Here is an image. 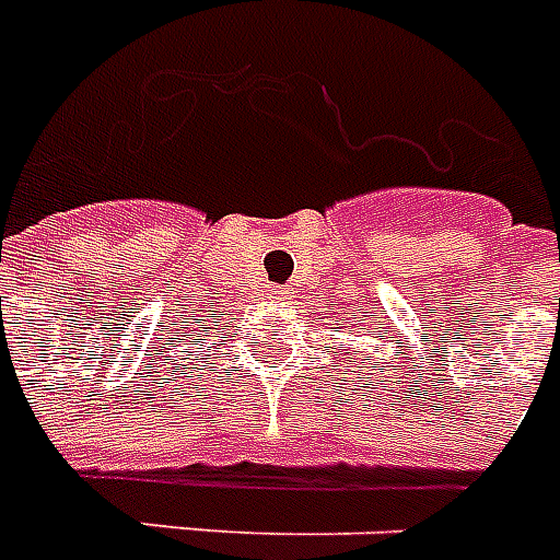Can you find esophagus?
<instances>
[{"label":"esophagus","instance_id":"obj_1","mask_svg":"<svg viewBox=\"0 0 560 560\" xmlns=\"http://www.w3.org/2000/svg\"><path fill=\"white\" fill-rule=\"evenodd\" d=\"M284 293H288L284 288H270L267 290V299H272V302H281V299H284Z\"/></svg>","mask_w":560,"mask_h":560}]
</instances>
